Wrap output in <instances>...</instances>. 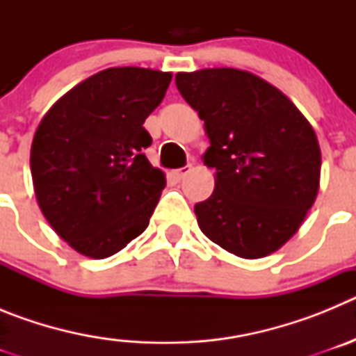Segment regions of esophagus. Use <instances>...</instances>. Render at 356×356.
Listing matches in <instances>:
<instances>
[{
  "label": "esophagus",
  "mask_w": 356,
  "mask_h": 356,
  "mask_svg": "<svg viewBox=\"0 0 356 356\" xmlns=\"http://www.w3.org/2000/svg\"><path fill=\"white\" fill-rule=\"evenodd\" d=\"M188 171H191V165H185V168H180V169H175V171H171V175L175 176L176 180H181V178H185V176H187Z\"/></svg>",
  "instance_id": "1"
}]
</instances>
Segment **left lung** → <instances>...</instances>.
<instances>
[{
    "label": "left lung",
    "instance_id": "left-lung-1",
    "mask_svg": "<svg viewBox=\"0 0 356 356\" xmlns=\"http://www.w3.org/2000/svg\"><path fill=\"white\" fill-rule=\"evenodd\" d=\"M176 87L197 110L216 169L196 203L201 232L241 259L275 253L300 229L319 191L321 149L312 124L275 85L234 67L178 72Z\"/></svg>",
    "mask_w": 356,
    "mask_h": 356
}]
</instances>
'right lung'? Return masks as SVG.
Instances as JSON below:
<instances>
[{
  "mask_svg": "<svg viewBox=\"0 0 356 356\" xmlns=\"http://www.w3.org/2000/svg\"><path fill=\"white\" fill-rule=\"evenodd\" d=\"M171 72L110 67L72 87L46 112L30 151L35 197L58 237L89 259L139 237L165 187L144 155L143 127Z\"/></svg>",
  "mask_w": 356,
  "mask_h": 356,
  "instance_id": "right-lung-1",
  "label": "right lung"
}]
</instances>
